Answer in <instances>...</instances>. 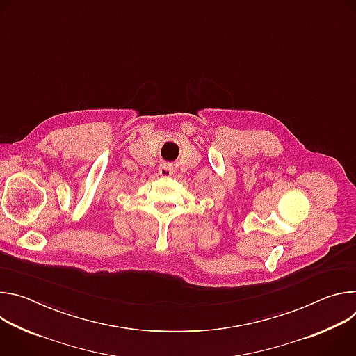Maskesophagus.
Segmentation results:
<instances>
[{"label": "esophagus", "instance_id": "34e87169", "mask_svg": "<svg viewBox=\"0 0 356 356\" xmlns=\"http://www.w3.org/2000/svg\"><path fill=\"white\" fill-rule=\"evenodd\" d=\"M173 173V166L170 163H162L159 166V175L163 177H169Z\"/></svg>", "mask_w": 356, "mask_h": 356}]
</instances>
